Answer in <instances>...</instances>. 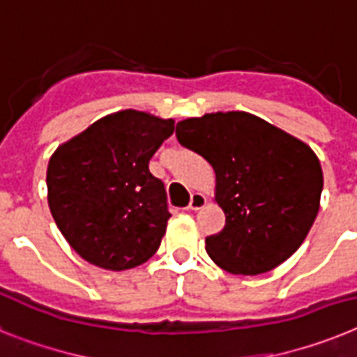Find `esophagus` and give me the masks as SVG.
<instances>
[{"instance_id": "esophagus-1", "label": "esophagus", "mask_w": 357, "mask_h": 357, "mask_svg": "<svg viewBox=\"0 0 357 357\" xmlns=\"http://www.w3.org/2000/svg\"><path fill=\"white\" fill-rule=\"evenodd\" d=\"M206 204H207L206 196L200 195V192H195V195L190 196L189 209H190V211H198V209H202V207L206 206Z\"/></svg>"}]
</instances>
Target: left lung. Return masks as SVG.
<instances>
[{"label":"left lung","mask_w":357,"mask_h":357,"mask_svg":"<svg viewBox=\"0 0 357 357\" xmlns=\"http://www.w3.org/2000/svg\"><path fill=\"white\" fill-rule=\"evenodd\" d=\"M176 135L215 170V202L226 226L206 238L209 257L246 276L289 259L321 207L324 179L311 146L246 111L185 119Z\"/></svg>","instance_id":"left-lung-1"}]
</instances>
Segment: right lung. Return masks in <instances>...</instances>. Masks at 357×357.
Listing matches in <instances>:
<instances>
[{
	"mask_svg": "<svg viewBox=\"0 0 357 357\" xmlns=\"http://www.w3.org/2000/svg\"><path fill=\"white\" fill-rule=\"evenodd\" d=\"M174 120L123 109L91 123L50 157L47 204L68 244L91 265L128 271L155 254L170 213L148 162Z\"/></svg>",
	"mask_w": 357,
	"mask_h": 357,
	"instance_id": "1",
	"label": "right lung"
}]
</instances>
